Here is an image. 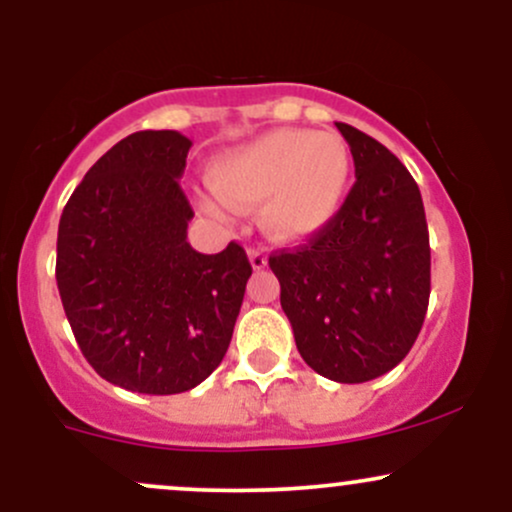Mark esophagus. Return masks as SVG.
Wrapping results in <instances>:
<instances>
[{"instance_id":"1","label":"esophagus","mask_w":512,"mask_h":512,"mask_svg":"<svg viewBox=\"0 0 512 512\" xmlns=\"http://www.w3.org/2000/svg\"><path fill=\"white\" fill-rule=\"evenodd\" d=\"M248 257H250L252 269H257V272L267 267V255H264V250H260V248H250V250H248Z\"/></svg>"}]
</instances>
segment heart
Listing matches in <instances>:
<instances>
[{"label":"heart","mask_w":512,"mask_h":512,"mask_svg":"<svg viewBox=\"0 0 512 512\" xmlns=\"http://www.w3.org/2000/svg\"><path fill=\"white\" fill-rule=\"evenodd\" d=\"M214 195L199 202L228 219L233 209L260 207V226L281 243L313 238L342 209L351 178V149L337 132L272 129L211 161Z\"/></svg>","instance_id":"obj_1"}]
</instances>
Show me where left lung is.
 I'll use <instances>...</instances> for the list:
<instances>
[{
	"label": "left lung",
	"instance_id": "left-lung-1",
	"mask_svg": "<svg viewBox=\"0 0 512 512\" xmlns=\"http://www.w3.org/2000/svg\"><path fill=\"white\" fill-rule=\"evenodd\" d=\"M356 182L334 219L298 250L269 257L303 361L334 383H368L409 354L431 296L419 185L361 129L337 122Z\"/></svg>",
	"mask_w": 512,
	"mask_h": 512
}]
</instances>
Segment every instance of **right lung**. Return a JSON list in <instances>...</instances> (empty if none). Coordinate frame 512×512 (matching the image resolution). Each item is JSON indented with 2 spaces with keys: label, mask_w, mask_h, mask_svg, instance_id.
<instances>
[{
  "label": "right lung",
  "mask_w": 512,
  "mask_h": 512,
  "mask_svg": "<svg viewBox=\"0 0 512 512\" xmlns=\"http://www.w3.org/2000/svg\"><path fill=\"white\" fill-rule=\"evenodd\" d=\"M192 142L146 129L93 163L62 211L57 289L81 354L101 378L178 395L226 356L252 267L238 243L202 255L178 178Z\"/></svg>",
  "instance_id": "right-lung-1"
}]
</instances>
